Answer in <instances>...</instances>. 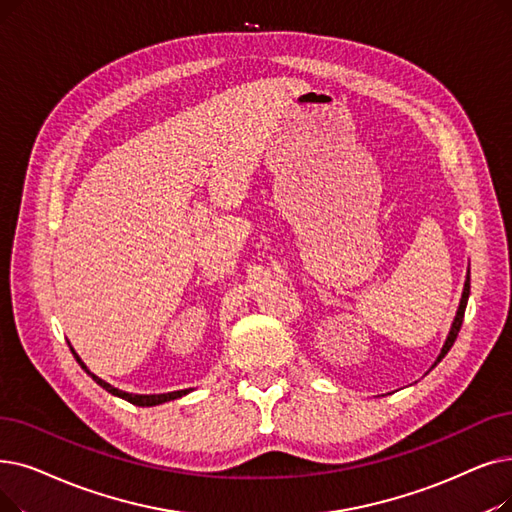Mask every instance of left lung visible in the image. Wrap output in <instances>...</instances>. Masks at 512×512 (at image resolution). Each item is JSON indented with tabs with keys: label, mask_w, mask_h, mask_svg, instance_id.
Masks as SVG:
<instances>
[{
	"label": "left lung",
	"mask_w": 512,
	"mask_h": 512,
	"mask_svg": "<svg viewBox=\"0 0 512 512\" xmlns=\"http://www.w3.org/2000/svg\"><path fill=\"white\" fill-rule=\"evenodd\" d=\"M469 293H471V276L466 274V282H464V291H462V299H460V305H458V311H456V318H454V322H452V328H450V335H448V339H446V343H443V347H441V353L437 355V360H435V364H433V368L446 358V353L452 349V345H454V341H456V337H458V332H460V326H462V318H464V309H466V301H469Z\"/></svg>",
	"instance_id": "left-lung-1"
}]
</instances>
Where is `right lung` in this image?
I'll return each mask as SVG.
<instances>
[{"mask_svg":"<svg viewBox=\"0 0 512 512\" xmlns=\"http://www.w3.org/2000/svg\"><path fill=\"white\" fill-rule=\"evenodd\" d=\"M71 347V345H69ZM71 351H73V355H75V360L79 362V366L92 376V379L102 387V389H106L108 393H113V395H117V397H121V399H125V402H129V404H133V406H159V404H165V402H171V399H177V397H182V395H186V393H190V389H182V391H171V393H159V395H136V393H127V391H121V389H117V387H113V385H108L106 381H102V379H98V376L94 374V372H90L87 370V366L81 362V358L79 355L75 353V349L71 347Z\"/></svg>","mask_w":512,"mask_h":512,"instance_id":"right-lung-1","label":"right lung"}]
</instances>
